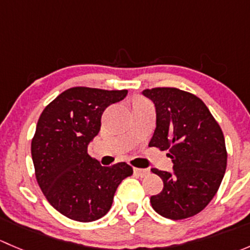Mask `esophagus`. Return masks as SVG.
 <instances>
[{"label": "esophagus", "instance_id": "esophagus-1", "mask_svg": "<svg viewBox=\"0 0 250 250\" xmlns=\"http://www.w3.org/2000/svg\"><path fill=\"white\" fill-rule=\"evenodd\" d=\"M134 173L137 174L138 176H140V178H143V176L147 175L148 174V169H141V168H134Z\"/></svg>", "mask_w": 250, "mask_h": 250}]
</instances>
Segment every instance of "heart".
<instances>
[{
	"instance_id": "b5f03b06",
	"label": "heart",
	"mask_w": 250,
	"mask_h": 250,
	"mask_svg": "<svg viewBox=\"0 0 250 250\" xmlns=\"http://www.w3.org/2000/svg\"><path fill=\"white\" fill-rule=\"evenodd\" d=\"M140 102H145V100H144V99H137L134 103H140Z\"/></svg>"
}]
</instances>
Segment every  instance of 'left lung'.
<instances>
[{
	"label": "left lung",
	"instance_id": "left-lung-1",
	"mask_svg": "<svg viewBox=\"0 0 250 250\" xmlns=\"http://www.w3.org/2000/svg\"><path fill=\"white\" fill-rule=\"evenodd\" d=\"M156 107L150 147L168 151L173 172L152 168L163 190L151 196L152 208L172 220L203 210L218 192L228 165L225 138L206 104L195 94L170 87L145 89Z\"/></svg>",
	"mask_w": 250,
	"mask_h": 250
}]
</instances>
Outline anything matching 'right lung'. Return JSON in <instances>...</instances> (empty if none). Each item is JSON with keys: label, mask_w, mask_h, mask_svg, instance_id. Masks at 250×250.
<instances>
[{"label": "right lung", "mask_w": 250, "mask_h": 250, "mask_svg": "<svg viewBox=\"0 0 250 250\" xmlns=\"http://www.w3.org/2000/svg\"><path fill=\"white\" fill-rule=\"evenodd\" d=\"M127 93L72 87L40 116L31 141L35 175L48 202L66 218L89 223L104 216L121 181L133 174L125 162L103 167L87 152L103 112Z\"/></svg>", "instance_id": "1"}]
</instances>
